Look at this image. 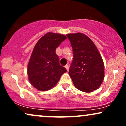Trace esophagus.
Wrapping results in <instances>:
<instances>
[{
	"instance_id": "34e87169",
	"label": "esophagus",
	"mask_w": 126,
	"mask_h": 126,
	"mask_svg": "<svg viewBox=\"0 0 126 126\" xmlns=\"http://www.w3.org/2000/svg\"><path fill=\"white\" fill-rule=\"evenodd\" d=\"M64 67H65V68H66V70H69V66H68V64H66V66H64Z\"/></svg>"
}]
</instances>
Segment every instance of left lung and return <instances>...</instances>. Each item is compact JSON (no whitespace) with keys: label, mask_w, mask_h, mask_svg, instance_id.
<instances>
[{"label":"left lung","mask_w":126,"mask_h":126,"mask_svg":"<svg viewBox=\"0 0 126 126\" xmlns=\"http://www.w3.org/2000/svg\"><path fill=\"white\" fill-rule=\"evenodd\" d=\"M73 53L69 74L75 86L84 92L97 89L104 78V64L93 41L80 32L66 35Z\"/></svg>","instance_id":"left-lung-1"}]
</instances>
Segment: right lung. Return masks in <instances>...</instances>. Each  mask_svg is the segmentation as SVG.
Masks as SVG:
<instances>
[{
	"instance_id": "1",
	"label": "right lung",
	"mask_w": 126,
	"mask_h": 126,
	"mask_svg": "<svg viewBox=\"0 0 126 126\" xmlns=\"http://www.w3.org/2000/svg\"><path fill=\"white\" fill-rule=\"evenodd\" d=\"M66 39L64 35L48 32L35 44L28 62L27 74L31 84L38 90L51 89L67 72L60 64L56 53V48Z\"/></svg>"
}]
</instances>
